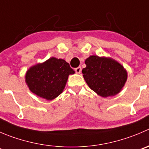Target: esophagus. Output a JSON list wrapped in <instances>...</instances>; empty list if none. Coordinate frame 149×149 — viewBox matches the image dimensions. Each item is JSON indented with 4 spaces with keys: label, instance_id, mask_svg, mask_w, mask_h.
<instances>
[{
    "label": "esophagus",
    "instance_id": "34e87169",
    "mask_svg": "<svg viewBox=\"0 0 149 149\" xmlns=\"http://www.w3.org/2000/svg\"><path fill=\"white\" fill-rule=\"evenodd\" d=\"M74 71H75L76 73L80 74V72H81V67H80V66H78V67L75 68V69H74Z\"/></svg>",
    "mask_w": 149,
    "mask_h": 149
}]
</instances>
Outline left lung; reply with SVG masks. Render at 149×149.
Segmentation results:
<instances>
[{"instance_id":"obj_1","label":"left lung","mask_w":149,"mask_h":149,"mask_svg":"<svg viewBox=\"0 0 149 149\" xmlns=\"http://www.w3.org/2000/svg\"><path fill=\"white\" fill-rule=\"evenodd\" d=\"M83 77L91 89L102 97L114 96L120 92L127 79L124 68L116 61L92 56L85 61Z\"/></svg>"}]
</instances>
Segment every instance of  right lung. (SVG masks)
<instances>
[{"label": "right lung", "mask_w": 149, "mask_h": 149, "mask_svg": "<svg viewBox=\"0 0 149 149\" xmlns=\"http://www.w3.org/2000/svg\"><path fill=\"white\" fill-rule=\"evenodd\" d=\"M74 73L63 59L51 58L30 68L25 75L29 89L39 97L52 100L63 91L69 74Z\"/></svg>", "instance_id": "add662e5"}]
</instances>
